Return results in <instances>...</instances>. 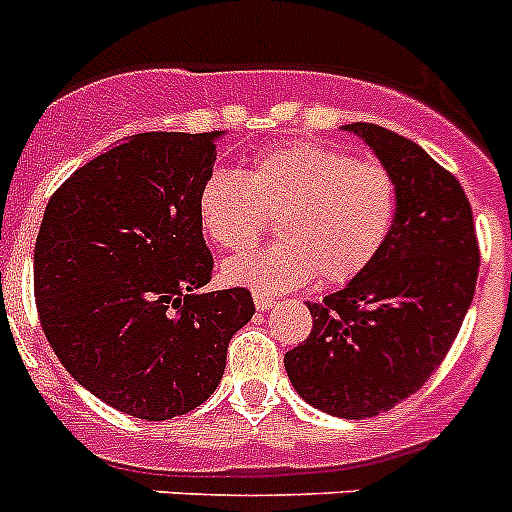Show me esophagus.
<instances>
[{
  "mask_svg": "<svg viewBox=\"0 0 512 512\" xmlns=\"http://www.w3.org/2000/svg\"><path fill=\"white\" fill-rule=\"evenodd\" d=\"M253 304H256V309H259V312H266V309L274 307L276 299L266 297V294H253Z\"/></svg>",
  "mask_w": 512,
  "mask_h": 512,
  "instance_id": "esophagus-1",
  "label": "esophagus"
}]
</instances>
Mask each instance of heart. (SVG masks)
Listing matches in <instances>:
<instances>
[{"label":"heart","instance_id":"obj_1","mask_svg":"<svg viewBox=\"0 0 512 512\" xmlns=\"http://www.w3.org/2000/svg\"><path fill=\"white\" fill-rule=\"evenodd\" d=\"M269 215L281 241L225 261V284L274 297L320 274L322 284L337 287L363 274L391 238L398 185L375 159L292 142L261 154L246 175L215 170L200 187V228L220 251L253 246Z\"/></svg>","mask_w":512,"mask_h":512}]
</instances>
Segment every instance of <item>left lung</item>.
Segmentation results:
<instances>
[{
	"label": "left lung",
	"instance_id": "left-lung-1",
	"mask_svg": "<svg viewBox=\"0 0 512 512\" xmlns=\"http://www.w3.org/2000/svg\"><path fill=\"white\" fill-rule=\"evenodd\" d=\"M398 185V215L378 259L309 304L312 332L284 355L294 391L330 416L370 419L419 391L442 365L475 297L480 248L452 172L383 126H342Z\"/></svg>",
	"mask_w": 512,
	"mask_h": 512
}]
</instances>
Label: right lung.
Returning a JSON list of instances; mask_svg holds the SVG:
<instances>
[{
  "mask_svg": "<svg viewBox=\"0 0 512 512\" xmlns=\"http://www.w3.org/2000/svg\"><path fill=\"white\" fill-rule=\"evenodd\" d=\"M220 131L134 134L75 170L35 243V302L75 381L129 416L164 421L208 401L248 289L203 292L213 256L198 195Z\"/></svg>",
  "mask_w": 512,
  "mask_h": 512,
  "instance_id": "obj_1",
  "label": "right lung"
}]
</instances>
